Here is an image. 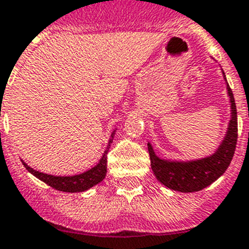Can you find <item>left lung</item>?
I'll return each instance as SVG.
<instances>
[{
	"label": "left lung",
	"instance_id": "8db88e82",
	"mask_svg": "<svg viewBox=\"0 0 249 249\" xmlns=\"http://www.w3.org/2000/svg\"><path fill=\"white\" fill-rule=\"evenodd\" d=\"M223 77L227 83L224 72ZM227 91L231 103V120L227 127L226 137L214 151V154L196 160H166L158 157L150 142H148L151 169L158 180L166 188L181 193L199 192L217 180L227 170L234 155L238 138L237 107L234 96L228 84Z\"/></svg>",
	"mask_w": 249,
	"mask_h": 249
}]
</instances>
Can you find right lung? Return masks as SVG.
<instances>
[{
    "instance_id": "obj_1",
    "label": "right lung",
    "mask_w": 249,
    "mask_h": 249,
    "mask_svg": "<svg viewBox=\"0 0 249 249\" xmlns=\"http://www.w3.org/2000/svg\"><path fill=\"white\" fill-rule=\"evenodd\" d=\"M114 134L115 130L112 131L111 138H110L109 142H107V146L104 151L103 157L99 160V163L89 169L88 172H84L81 174H77V176H71V177H57V176H51V174H45V173H41L38 170L32 169L31 166H29L25 161H22L23 166L26 169L31 173L32 176H35L37 179L42 180L44 183H46L47 185L53 187V189L60 190V192H68V193H79V192H85V190L90 189L94 185L99 184L105 176H107V151L110 149V144L112 142L114 139Z\"/></svg>"
}]
</instances>
